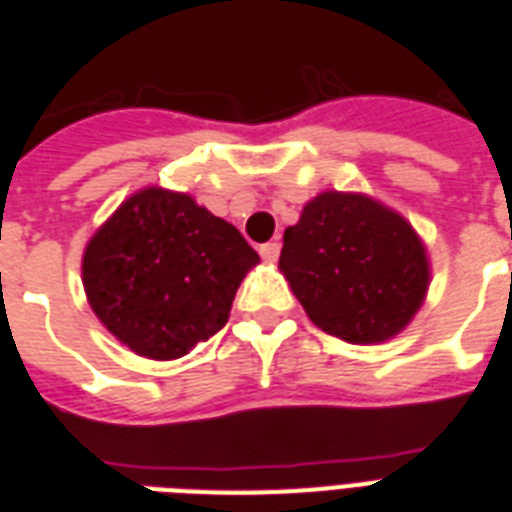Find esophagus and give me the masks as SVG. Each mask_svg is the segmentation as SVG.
Instances as JSON below:
<instances>
[{"label": "esophagus", "instance_id": "obj_1", "mask_svg": "<svg viewBox=\"0 0 512 512\" xmlns=\"http://www.w3.org/2000/svg\"><path fill=\"white\" fill-rule=\"evenodd\" d=\"M281 244L279 241H268V244H260V257H263L265 263H276L279 260Z\"/></svg>", "mask_w": 512, "mask_h": 512}]
</instances>
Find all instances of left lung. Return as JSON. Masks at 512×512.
<instances>
[{
  "label": "left lung",
  "instance_id": "1",
  "mask_svg": "<svg viewBox=\"0 0 512 512\" xmlns=\"http://www.w3.org/2000/svg\"><path fill=\"white\" fill-rule=\"evenodd\" d=\"M279 265L305 313L345 342H382L412 321L428 257L404 217L358 193H321L284 231Z\"/></svg>",
  "mask_w": 512,
  "mask_h": 512
}]
</instances>
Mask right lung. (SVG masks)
<instances>
[{
	"mask_svg": "<svg viewBox=\"0 0 512 512\" xmlns=\"http://www.w3.org/2000/svg\"><path fill=\"white\" fill-rule=\"evenodd\" d=\"M260 257L185 193H135L84 249L92 311L138 356L170 361L220 332Z\"/></svg>",
	"mask_w": 512,
	"mask_h": 512,
	"instance_id": "1",
	"label": "right lung"
}]
</instances>
